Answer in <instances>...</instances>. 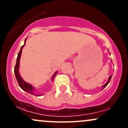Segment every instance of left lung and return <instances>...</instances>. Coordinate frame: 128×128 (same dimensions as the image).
<instances>
[{"mask_svg": "<svg viewBox=\"0 0 128 128\" xmlns=\"http://www.w3.org/2000/svg\"><path fill=\"white\" fill-rule=\"evenodd\" d=\"M111 77H112V75H111V76H110V77L108 78V81H107V82H106V84H104V86H102V90L104 89V88H105V87H106V86H108V84H109V82H110V80H111Z\"/></svg>", "mask_w": 128, "mask_h": 128, "instance_id": "1", "label": "left lung"}]
</instances>
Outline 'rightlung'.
Masks as SVG:
<instances>
[{
	"instance_id": "right-lung-1",
	"label": "right lung",
	"mask_w": 128,
	"mask_h": 128,
	"mask_svg": "<svg viewBox=\"0 0 128 128\" xmlns=\"http://www.w3.org/2000/svg\"><path fill=\"white\" fill-rule=\"evenodd\" d=\"M26 40H27V38H26L25 39V40H24V44H23L22 46L21 49H20V52H19L18 55H17V61H16V64L15 67H14V73H15L16 78V79H17V82H18L19 86H20V87L23 90V91H24V92H28V93L30 94L35 95V96H42L41 94H36V92H34V91H35L34 90H35L34 86H32L31 84H30L24 81V80L23 79V78H22V76H20V73H19V67H20V58H21L22 49H23V47H24V45H25ZM57 72H58V71L56 72L54 74V75L52 76V79H51L52 81L54 80V78H55V75L56 74Z\"/></svg>"
}]
</instances>
